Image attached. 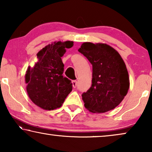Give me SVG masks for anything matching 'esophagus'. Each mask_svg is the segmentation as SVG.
Listing matches in <instances>:
<instances>
[{
  "label": "esophagus",
  "instance_id": "obj_1",
  "mask_svg": "<svg viewBox=\"0 0 152 152\" xmlns=\"http://www.w3.org/2000/svg\"><path fill=\"white\" fill-rule=\"evenodd\" d=\"M72 86H73V88H76L77 85V81L76 80L72 81Z\"/></svg>",
  "mask_w": 152,
  "mask_h": 152
}]
</instances>
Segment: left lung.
Here are the masks:
<instances>
[{
  "label": "left lung",
  "instance_id": "8db88e82",
  "mask_svg": "<svg viewBox=\"0 0 152 152\" xmlns=\"http://www.w3.org/2000/svg\"><path fill=\"white\" fill-rule=\"evenodd\" d=\"M78 51L92 65V86L82 94L85 107L92 113L114 109L129 88L128 72L121 56L105 43L83 42Z\"/></svg>",
  "mask_w": 152,
  "mask_h": 152
}]
</instances>
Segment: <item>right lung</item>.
<instances>
[{"instance_id": "add662e5", "label": "right lung", "mask_w": 152, "mask_h": 152, "mask_svg": "<svg viewBox=\"0 0 152 152\" xmlns=\"http://www.w3.org/2000/svg\"><path fill=\"white\" fill-rule=\"evenodd\" d=\"M72 41H55L37 53L38 61L34 67L28 66L25 83L28 97L37 106L53 110L60 107L72 91V83L64 77L61 60L66 51L73 46Z\"/></svg>"}]
</instances>
